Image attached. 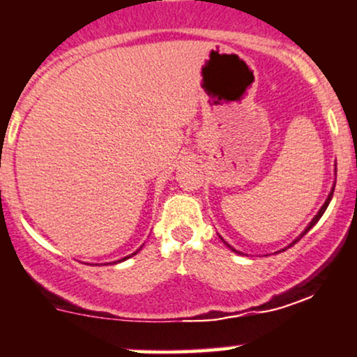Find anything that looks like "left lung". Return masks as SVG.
Instances as JSON below:
<instances>
[{"mask_svg": "<svg viewBox=\"0 0 357 357\" xmlns=\"http://www.w3.org/2000/svg\"><path fill=\"white\" fill-rule=\"evenodd\" d=\"M335 174H337V167H335ZM333 190H335V181H333V185H332V190H330V193H328V197H327V200H325V204L324 205H321V208L320 210H318V213H317V215H314L313 217V219H311V222L310 224H307V226H306V229H305V231H303L301 232V234H299L298 236V238H296L294 239V241H292L291 243V245H289V246H292V245H294V243H298L299 241V239H301L303 238V236H305L306 234V232L307 231H310V229L311 227H313L314 226V224H317L318 222V220H320V217L321 215H324V213H325V210H327V207H328V204H330V200H332V197H333ZM220 239H222V238H220ZM222 241H224V239H222ZM224 243H226V241H224ZM226 245H227V243H226ZM229 248H231V250L232 251H236V253H239V251L238 250H234V248H232L231 245H227ZM287 246V248H289ZM287 248H284V250H287ZM277 253H279V251H277Z\"/></svg>", "mask_w": 357, "mask_h": 357, "instance_id": "1", "label": "left lung"}]
</instances>
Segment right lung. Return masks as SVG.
Returning a JSON list of instances; mask_svg holds the SVG:
<instances>
[{
	"label": "right lung",
	"instance_id": "1",
	"mask_svg": "<svg viewBox=\"0 0 357 357\" xmlns=\"http://www.w3.org/2000/svg\"><path fill=\"white\" fill-rule=\"evenodd\" d=\"M138 251H140V250H137V251H135V253H133V255H137V253H138ZM133 255H128V257H125V258H121V260H118V261H125V260H126V258H130V257H133ZM112 264H116V261H112Z\"/></svg>",
	"mask_w": 357,
	"mask_h": 357
}]
</instances>
